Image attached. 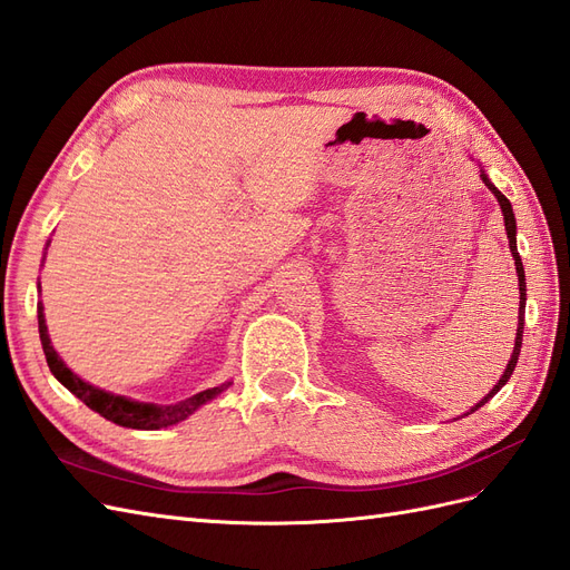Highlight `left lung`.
Listing matches in <instances>:
<instances>
[{
  "mask_svg": "<svg viewBox=\"0 0 570 570\" xmlns=\"http://www.w3.org/2000/svg\"><path fill=\"white\" fill-rule=\"evenodd\" d=\"M480 178H482V183H485L490 189H492V195L497 197V202H499V206H502V214H504V226H507V237H509V247H511V254H513V262H515V273H519V289H521V304H519V333H515V344H513V354H511V361L507 364V371H504V375L499 377V383L490 390V394L485 396V400L482 402H478L473 409H471V413L473 411H478L482 404H488L492 396L502 390L504 385H507V381L511 377V373H513V368H515V361H519V354H521V344H523V321H525V316H523V308H525V273H523V262H521V256H519V249H515V218H513V209H511V202L499 193V189L490 183V178L485 176V170H482L480 174Z\"/></svg>",
  "mask_w": 570,
  "mask_h": 570,
  "instance_id": "left-lung-1",
  "label": "left lung"
}]
</instances>
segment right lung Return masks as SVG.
<instances>
[{
  "instance_id": "add662e5",
  "label": "right lung",
  "mask_w": 570,
  "mask_h": 570,
  "mask_svg": "<svg viewBox=\"0 0 570 570\" xmlns=\"http://www.w3.org/2000/svg\"><path fill=\"white\" fill-rule=\"evenodd\" d=\"M40 289V285H38ZM45 306L38 302V325H40V340H42V350H45V356H47V366L49 371L55 373L57 381L68 390L73 392L78 400L90 406L92 411H97L99 416H105L107 421L116 423V425H124V428H135V430H159V428H168V425H176L180 421H185L189 413H195L202 404L212 402L216 394H220L223 390H226L228 385H220V387H209L204 390L199 394H193L187 396V400L183 402H176V404H145V402H132V400H126V396L120 394H111V392H105L99 390L90 383L80 381V377L68 368L61 356L57 354V350L51 347L49 342V335H47V325H45Z\"/></svg>"
}]
</instances>
